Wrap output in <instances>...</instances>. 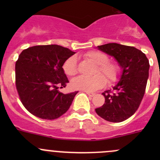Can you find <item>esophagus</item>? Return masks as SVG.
Instances as JSON below:
<instances>
[{
	"label": "esophagus",
	"mask_w": 160,
	"mask_h": 160,
	"mask_svg": "<svg viewBox=\"0 0 160 160\" xmlns=\"http://www.w3.org/2000/svg\"><path fill=\"white\" fill-rule=\"evenodd\" d=\"M86 93L88 95H89L90 97H93L95 95V93H91V92H88V91H86Z\"/></svg>",
	"instance_id": "obj_1"
}]
</instances>
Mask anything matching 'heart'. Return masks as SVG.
<instances>
[{
  "mask_svg": "<svg viewBox=\"0 0 160 160\" xmlns=\"http://www.w3.org/2000/svg\"><path fill=\"white\" fill-rule=\"evenodd\" d=\"M88 61L96 66L93 74L91 77H77L71 81V88L74 90L94 91L103 88L106 83L115 82L121 74V67L116 62H108V56L104 53L98 51H90L84 55ZM64 72L67 76L75 75L77 73V59L71 56L64 62L62 66ZM105 77L106 79L104 78Z\"/></svg>",
  "mask_w": 160,
  "mask_h": 160,
  "instance_id": "b5f03b06",
  "label": "heart"
}]
</instances>
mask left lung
<instances>
[{"label": "left lung", "mask_w": 160, "mask_h": 160, "mask_svg": "<svg viewBox=\"0 0 160 160\" xmlns=\"http://www.w3.org/2000/svg\"><path fill=\"white\" fill-rule=\"evenodd\" d=\"M98 49L113 56L122 71L113 91L102 93L104 104L95 111L108 122H123L135 114L142 100L149 77V60L141 50L133 46L108 43L98 46Z\"/></svg>", "instance_id": "obj_1"}]
</instances>
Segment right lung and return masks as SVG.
<instances>
[{
	"mask_svg": "<svg viewBox=\"0 0 160 160\" xmlns=\"http://www.w3.org/2000/svg\"><path fill=\"white\" fill-rule=\"evenodd\" d=\"M58 45L35 46L23 50L15 63V83L21 101L31 114L53 120L70 108L77 91L61 93L69 83L62 66L75 54Z\"/></svg>",
	"mask_w": 160,
	"mask_h": 160,
	"instance_id": "right-lung-1",
	"label": "right lung"
}]
</instances>
